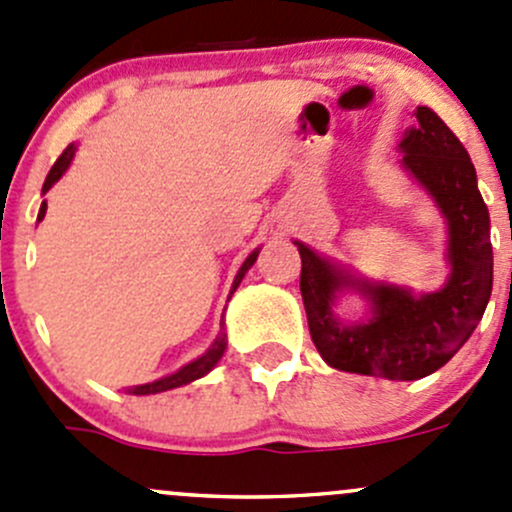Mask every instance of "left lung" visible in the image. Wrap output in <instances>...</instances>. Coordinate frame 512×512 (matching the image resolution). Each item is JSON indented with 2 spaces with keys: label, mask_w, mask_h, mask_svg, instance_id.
Returning <instances> with one entry per match:
<instances>
[{
  "label": "left lung",
  "mask_w": 512,
  "mask_h": 512,
  "mask_svg": "<svg viewBox=\"0 0 512 512\" xmlns=\"http://www.w3.org/2000/svg\"><path fill=\"white\" fill-rule=\"evenodd\" d=\"M400 149L405 169L449 220L451 277L444 289L412 297L407 289L360 282L297 242L299 287L311 341L331 368L419 380L454 358L486 311L493 287L491 218L469 152L429 107H417V127L405 134ZM351 283L374 301L376 316L368 325L343 327L332 319V297Z\"/></svg>",
  "instance_id": "obj_1"
}]
</instances>
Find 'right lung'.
<instances>
[{"instance_id": "right-lung-1", "label": "right lung", "mask_w": 512, "mask_h": 512, "mask_svg": "<svg viewBox=\"0 0 512 512\" xmlns=\"http://www.w3.org/2000/svg\"><path fill=\"white\" fill-rule=\"evenodd\" d=\"M73 154H75V144H68V147L63 149L61 157L56 159V164L51 166V171H48L46 181H43V193H46L48 188H51L53 184H56L58 179H61L63 171H66V169H68V164H71V161H73ZM43 215H46V201L41 203L39 220H43ZM255 260H257V250L252 252V255L247 257L245 262H242V267H240L238 277H235V282H233V292H235V289H238V284L242 282V277H245V272L250 270L252 262H255ZM223 351H225V333H220V336L215 338L213 346L208 348V351H206V355H201V358L193 360V363L184 365V368H181L179 373L169 375V378H161V380H157V383L129 387L127 392H132V395H154V392H164V390H171V387H181V385H186V383H193V380L203 378V375H206L208 370H211L213 365L218 363L220 355H223Z\"/></svg>"}]
</instances>
